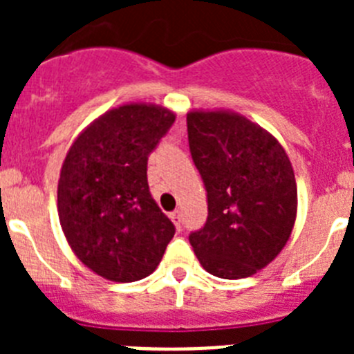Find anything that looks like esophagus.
<instances>
[{"mask_svg":"<svg viewBox=\"0 0 354 354\" xmlns=\"http://www.w3.org/2000/svg\"><path fill=\"white\" fill-rule=\"evenodd\" d=\"M170 220L174 221V225H175V228H177V230H180V228H183V223H180V212L179 211L170 212Z\"/></svg>","mask_w":354,"mask_h":354,"instance_id":"34e87169","label":"esophagus"}]
</instances>
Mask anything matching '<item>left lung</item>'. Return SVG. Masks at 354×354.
<instances>
[{"label":"left lung","mask_w":354,"mask_h":354,"mask_svg":"<svg viewBox=\"0 0 354 354\" xmlns=\"http://www.w3.org/2000/svg\"><path fill=\"white\" fill-rule=\"evenodd\" d=\"M187 138L209 209L204 228L189 236L193 252L214 277H252L277 259L294 228L289 156L273 134L230 109H192Z\"/></svg>","instance_id":"obj_1"}]
</instances>
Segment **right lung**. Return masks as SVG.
Instances as JSON below:
<instances>
[{
    "label": "right lung",
    "instance_id": "obj_1",
    "mask_svg": "<svg viewBox=\"0 0 354 354\" xmlns=\"http://www.w3.org/2000/svg\"><path fill=\"white\" fill-rule=\"evenodd\" d=\"M175 120L171 109L127 102L90 122L72 142L58 179V218L90 271L136 282L161 262L175 227L150 196L147 159Z\"/></svg>",
    "mask_w": 354,
    "mask_h": 354
}]
</instances>
